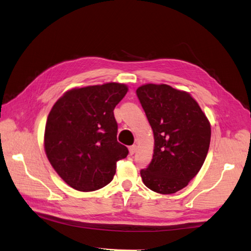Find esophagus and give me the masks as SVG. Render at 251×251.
I'll use <instances>...</instances> for the list:
<instances>
[{"label":"esophagus","mask_w":251,"mask_h":251,"mask_svg":"<svg viewBox=\"0 0 251 251\" xmlns=\"http://www.w3.org/2000/svg\"><path fill=\"white\" fill-rule=\"evenodd\" d=\"M136 149H137V147L134 145V146H130L129 148H128V150H129V154L130 155H134V154L136 153Z\"/></svg>","instance_id":"obj_1"}]
</instances>
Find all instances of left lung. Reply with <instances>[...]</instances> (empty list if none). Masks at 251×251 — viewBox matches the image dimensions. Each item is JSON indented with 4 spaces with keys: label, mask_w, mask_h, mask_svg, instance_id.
<instances>
[{
    "label": "left lung",
    "mask_w": 251,
    "mask_h": 251,
    "mask_svg": "<svg viewBox=\"0 0 251 251\" xmlns=\"http://www.w3.org/2000/svg\"><path fill=\"white\" fill-rule=\"evenodd\" d=\"M136 93L154 135L153 158L140 172L142 181L156 193H176L189 184L205 162L210 123L184 90L145 84Z\"/></svg>",
    "instance_id": "1"
}]
</instances>
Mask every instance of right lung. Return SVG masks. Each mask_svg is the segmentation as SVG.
Wrapping results in <instances>:
<instances>
[{"label": "right lung", "instance_id": "1", "mask_svg": "<svg viewBox=\"0 0 251 251\" xmlns=\"http://www.w3.org/2000/svg\"><path fill=\"white\" fill-rule=\"evenodd\" d=\"M128 92L121 83L72 88L52 105L44 149L50 165L71 188L92 192L110 183L128 149L117 142L114 108Z\"/></svg>", "mask_w": 251, "mask_h": 251}]
</instances>
